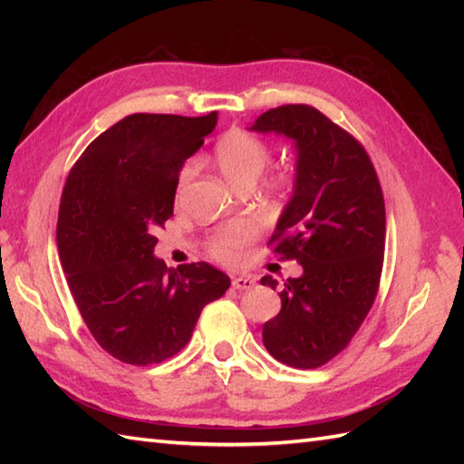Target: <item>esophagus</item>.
Wrapping results in <instances>:
<instances>
[{"mask_svg":"<svg viewBox=\"0 0 464 464\" xmlns=\"http://www.w3.org/2000/svg\"><path fill=\"white\" fill-rule=\"evenodd\" d=\"M255 287V279L247 277V275H243V277H235L233 279V289L237 291H249Z\"/></svg>","mask_w":464,"mask_h":464,"instance_id":"esophagus-1","label":"esophagus"}]
</instances>
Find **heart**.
<instances>
[{
  "label": "heart",
  "mask_w": 464,
  "mask_h": 464,
  "mask_svg": "<svg viewBox=\"0 0 464 464\" xmlns=\"http://www.w3.org/2000/svg\"><path fill=\"white\" fill-rule=\"evenodd\" d=\"M269 145L265 143L261 137L245 130L227 131L215 145L217 167H219L221 173L227 177V181H231L235 187H239V189H247V187L257 181L259 175L265 171V167L269 165ZM195 171V160L183 163L179 175H177V197H181L185 193ZM287 175L275 173L263 181V189L267 193H279L287 187ZM255 239H257V227H255V223L247 219H237L221 227V229L213 235V239L209 243V253L217 261L233 265L243 257V251L247 249Z\"/></svg>",
  "instance_id": "obj_1"
}]
</instances>
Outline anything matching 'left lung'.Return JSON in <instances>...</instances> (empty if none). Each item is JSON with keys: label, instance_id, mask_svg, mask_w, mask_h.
I'll use <instances>...</instances> for the list:
<instances>
[{"label": "left lung", "instance_id": "8db88e82", "mask_svg": "<svg viewBox=\"0 0 464 464\" xmlns=\"http://www.w3.org/2000/svg\"><path fill=\"white\" fill-rule=\"evenodd\" d=\"M253 131L291 137L297 177L269 245L303 275L279 291L281 311L263 344L295 369H317L347 347L377 297L384 257V199L364 147L311 105L265 111ZM261 285L277 289L273 277Z\"/></svg>", "mask_w": 464, "mask_h": 464}]
</instances>
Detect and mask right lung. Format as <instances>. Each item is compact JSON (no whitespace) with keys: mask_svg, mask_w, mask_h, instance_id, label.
<instances>
[{"mask_svg":"<svg viewBox=\"0 0 464 464\" xmlns=\"http://www.w3.org/2000/svg\"><path fill=\"white\" fill-rule=\"evenodd\" d=\"M215 125L217 111L127 115L95 137L67 175L59 259L87 329L117 361L145 367L171 359L205 304L229 289V277L209 263L167 269L153 257L181 165Z\"/></svg>","mask_w":464,"mask_h":464,"instance_id":"right-lung-1","label":"right lung"}]
</instances>
